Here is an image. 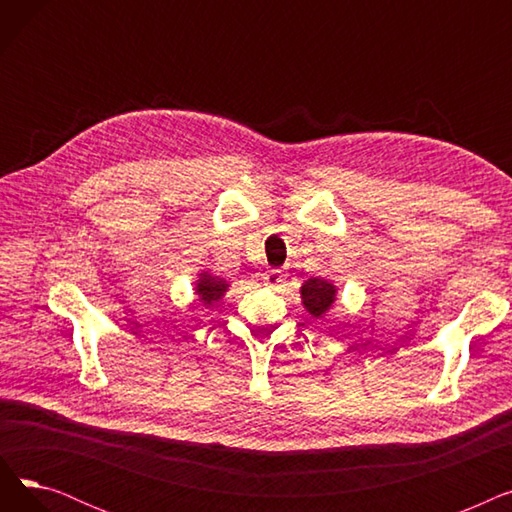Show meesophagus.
<instances>
[{
    "instance_id": "esophagus-1",
    "label": "esophagus",
    "mask_w": 512,
    "mask_h": 512,
    "mask_svg": "<svg viewBox=\"0 0 512 512\" xmlns=\"http://www.w3.org/2000/svg\"><path fill=\"white\" fill-rule=\"evenodd\" d=\"M282 280H284V274H282L280 270H272V272L265 274V284H267V286H276V284H280Z\"/></svg>"
}]
</instances>
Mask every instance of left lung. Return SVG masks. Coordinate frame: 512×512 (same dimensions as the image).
Segmentation results:
<instances>
[{
	"label": "left lung",
	"instance_id": "8db88e82",
	"mask_svg": "<svg viewBox=\"0 0 512 512\" xmlns=\"http://www.w3.org/2000/svg\"><path fill=\"white\" fill-rule=\"evenodd\" d=\"M336 292L338 288L334 282H328L324 278H309L301 286V299L307 313L315 319H324L326 313L336 303Z\"/></svg>",
	"mask_w": 512,
	"mask_h": 512
}]
</instances>
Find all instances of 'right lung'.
<instances>
[{
    "label": "right lung",
    "mask_w": 512,
    "mask_h": 512,
    "mask_svg": "<svg viewBox=\"0 0 512 512\" xmlns=\"http://www.w3.org/2000/svg\"><path fill=\"white\" fill-rule=\"evenodd\" d=\"M228 288L230 284L224 278L213 276L209 272H201L195 280V292L205 307H213L215 303H220Z\"/></svg>",
    "instance_id": "obj_1"
}]
</instances>
